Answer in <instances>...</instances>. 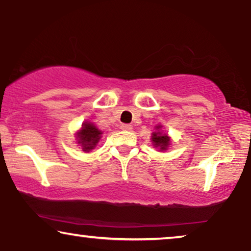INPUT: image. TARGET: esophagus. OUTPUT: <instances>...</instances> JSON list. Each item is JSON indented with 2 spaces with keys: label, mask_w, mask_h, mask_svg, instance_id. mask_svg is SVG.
I'll use <instances>...</instances> for the list:
<instances>
[{
  "label": "esophagus",
  "mask_w": 251,
  "mask_h": 251,
  "mask_svg": "<svg viewBox=\"0 0 251 251\" xmlns=\"http://www.w3.org/2000/svg\"><path fill=\"white\" fill-rule=\"evenodd\" d=\"M122 130H125V131H131L132 130V126L130 125H121V126H120Z\"/></svg>",
  "instance_id": "obj_1"
}]
</instances>
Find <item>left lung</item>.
Segmentation results:
<instances>
[{
	"label": "left lung",
	"instance_id": "1",
	"mask_svg": "<svg viewBox=\"0 0 251 251\" xmlns=\"http://www.w3.org/2000/svg\"><path fill=\"white\" fill-rule=\"evenodd\" d=\"M161 128H162V126L157 125L155 126L156 131H154L152 133V144L154 147H156V149H159L160 151H167L168 147L170 146V137L167 135V133H163L161 131Z\"/></svg>",
	"mask_w": 251,
	"mask_h": 251
}]
</instances>
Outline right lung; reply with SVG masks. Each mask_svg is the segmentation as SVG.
I'll return each instance as SVG.
<instances>
[{
	"mask_svg": "<svg viewBox=\"0 0 251 251\" xmlns=\"http://www.w3.org/2000/svg\"><path fill=\"white\" fill-rule=\"evenodd\" d=\"M101 131L91 122H84L81 130L76 132L77 144H80L83 152L94 150L99 139L101 138Z\"/></svg>",
	"mask_w": 251,
	"mask_h": 251,
	"instance_id": "1",
	"label": "right lung"
}]
</instances>
